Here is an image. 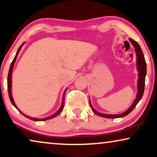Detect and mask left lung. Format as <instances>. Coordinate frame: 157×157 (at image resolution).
<instances>
[{
  "mask_svg": "<svg viewBox=\"0 0 157 157\" xmlns=\"http://www.w3.org/2000/svg\"><path fill=\"white\" fill-rule=\"evenodd\" d=\"M129 41L132 43L133 46L134 47L135 51H136V66H137V70L139 71V78H138V92H137L136 97L135 98L134 101L133 102L132 106L128 109V110H126L125 112L120 113V114H105V113H101L98 112L97 111H96L95 109L93 108L92 105L91 104L89 99V104L90 106L92 109V111H94L96 114H97L99 117H104V118H108V119H116V118H121L124 117L126 116H127L128 113H130L133 111V109H134V107L136 106V104H138L139 101L141 100V98H142L144 92V85H145V77L146 74H147V63H146V61L144 59V56L142 52L140 46H139L138 43L135 41L134 40H133L132 38H129Z\"/></svg>",
  "mask_w": 157,
  "mask_h": 157,
  "instance_id": "1",
  "label": "left lung"
}]
</instances>
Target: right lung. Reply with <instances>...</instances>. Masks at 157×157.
<instances>
[{
    "label": "right lung",
    "mask_w": 157,
    "mask_h": 157,
    "mask_svg": "<svg viewBox=\"0 0 157 157\" xmlns=\"http://www.w3.org/2000/svg\"><path fill=\"white\" fill-rule=\"evenodd\" d=\"M24 44V43H23L22 44H21V46L19 47V48L18 49V51H17V53H16V55L15 56V57H14V59H13V61H12V63H11V64H10V69H9V71H8V96H9V98H10V101H11V103H12V104L13 105V106L16 107V108L18 109V110L20 111V112L22 113V114L24 116V117H25L26 118H28V119H31V120H33V121H46V120H48V119H53V118H54V117H57L58 115L62 111V110H63V107H64V102H65V94H66V89L65 91H64V93H63V99H62V104H61V107H60V109H59V110H58L54 114H53L52 116H50V117H46V118H44V119H36V118H32V117H28V116H26V115H25L24 113H23L22 112H21V111L19 110V109H18V107L16 106V104H15L14 103V101H13V97H12V94H11V83H12V81H11V76H12V71H13V66H14V63H15V61H16V58H17V56H18V53H19V51H20V50H21V48H22V46H23V45Z\"/></svg>",
    "instance_id": "add662e5"
}]
</instances>
